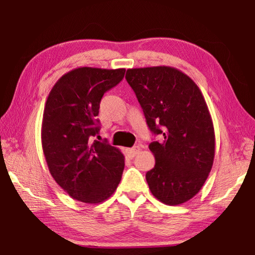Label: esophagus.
<instances>
[{
    "instance_id": "esophagus-1",
    "label": "esophagus",
    "mask_w": 255,
    "mask_h": 255,
    "mask_svg": "<svg viewBox=\"0 0 255 255\" xmlns=\"http://www.w3.org/2000/svg\"><path fill=\"white\" fill-rule=\"evenodd\" d=\"M139 151H140V147L139 146H135V147H132V148H128V149H127L128 155L130 156V157H135Z\"/></svg>"
}]
</instances>
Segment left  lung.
I'll list each match as a JSON object with an SVG mask.
<instances>
[{
	"instance_id": "1",
	"label": "left lung",
	"mask_w": 255,
	"mask_h": 255,
	"mask_svg": "<svg viewBox=\"0 0 255 255\" xmlns=\"http://www.w3.org/2000/svg\"><path fill=\"white\" fill-rule=\"evenodd\" d=\"M146 123L163 141L149 149L155 166L146 174L152 195L166 205H180L201 191L215 155V132L202 91L187 75L167 66L128 69Z\"/></svg>"
}]
</instances>
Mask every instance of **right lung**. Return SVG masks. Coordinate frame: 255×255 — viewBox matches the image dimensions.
Listing matches in <instances>:
<instances>
[{
	"label": "right lung",
	"mask_w": 255,
	"mask_h": 255,
	"mask_svg": "<svg viewBox=\"0 0 255 255\" xmlns=\"http://www.w3.org/2000/svg\"><path fill=\"white\" fill-rule=\"evenodd\" d=\"M126 69L80 67L52 87L44 106L41 141L50 174L69 196L99 204L115 193L125 156L107 141L91 142L99 131L101 98L123 80Z\"/></svg>",
	"instance_id": "obj_1"
}]
</instances>
